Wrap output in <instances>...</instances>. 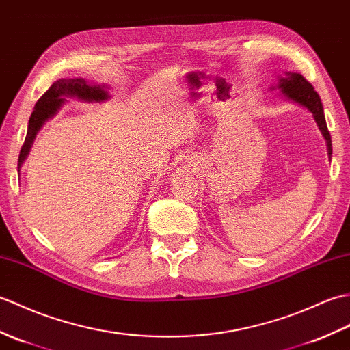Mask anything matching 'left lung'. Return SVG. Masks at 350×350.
I'll use <instances>...</instances> for the list:
<instances>
[{"mask_svg":"<svg viewBox=\"0 0 350 350\" xmlns=\"http://www.w3.org/2000/svg\"><path fill=\"white\" fill-rule=\"evenodd\" d=\"M278 88L282 90L283 96L287 100H291L293 103H298L299 106H304L306 109H308L313 113V118L317 124V127H319L325 141H327L328 155L331 159V154H332L331 135L327 127V121H325L321 97L314 91L313 85L299 73H284V76H280V79H278Z\"/></svg>","mask_w":350,"mask_h":350,"instance_id":"1","label":"left lung"}]
</instances>
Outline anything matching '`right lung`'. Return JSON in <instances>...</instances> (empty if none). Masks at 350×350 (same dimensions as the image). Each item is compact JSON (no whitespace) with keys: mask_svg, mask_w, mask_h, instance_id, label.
<instances>
[{"mask_svg":"<svg viewBox=\"0 0 350 350\" xmlns=\"http://www.w3.org/2000/svg\"><path fill=\"white\" fill-rule=\"evenodd\" d=\"M66 97H76L82 100V102H103V100L109 98V94H107V88L105 85L88 83L82 77H79V79H59L53 82L49 90L37 100L34 111L29 116L27 137L21 148L18 160V170L21 169L23 160L27 159L37 131L40 130L44 121H48L51 116L57 113L61 105L64 103Z\"/></svg>","mask_w":350,"mask_h":350,"instance_id":"1","label":"right lung"}]
</instances>
